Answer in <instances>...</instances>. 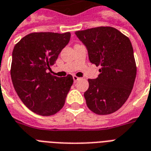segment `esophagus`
Instances as JSON below:
<instances>
[{"label": "esophagus", "mask_w": 151, "mask_h": 151, "mask_svg": "<svg viewBox=\"0 0 151 151\" xmlns=\"http://www.w3.org/2000/svg\"><path fill=\"white\" fill-rule=\"evenodd\" d=\"M73 81H74V82H77V81H78L80 79V78H78V77H77V76H75V75L73 76Z\"/></svg>", "instance_id": "esophagus-1"}]
</instances>
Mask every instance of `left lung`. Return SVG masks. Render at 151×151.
<instances>
[{"label": "left lung", "instance_id": "1", "mask_svg": "<svg viewBox=\"0 0 151 151\" xmlns=\"http://www.w3.org/2000/svg\"><path fill=\"white\" fill-rule=\"evenodd\" d=\"M86 47L88 59L100 66L96 79H88L84 93L88 107L95 114H110L129 98L136 76L133 48L129 37L115 28L100 27L75 32Z\"/></svg>", "mask_w": 151, "mask_h": 151}]
</instances>
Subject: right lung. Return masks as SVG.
<instances>
[{"label":"right lung","instance_id":"add662e5","mask_svg":"<svg viewBox=\"0 0 151 151\" xmlns=\"http://www.w3.org/2000/svg\"><path fill=\"white\" fill-rule=\"evenodd\" d=\"M70 39V32L32 33L14 47L11 66L13 86L24 105L37 114L53 115L64 106L73 77L58 78L48 70Z\"/></svg>","mask_w":151,"mask_h":151}]
</instances>
